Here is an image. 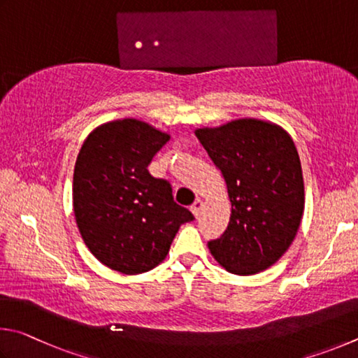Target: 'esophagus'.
Returning <instances> with one entry per match:
<instances>
[{
	"mask_svg": "<svg viewBox=\"0 0 358 358\" xmlns=\"http://www.w3.org/2000/svg\"><path fill=\"white\" fill-rule=\"evenodd\" d=\"M203 206H204V203L201 201V199H196V201L193 203V206H192V208H190L192 214L195 215V217H198L199 214H201V209H203Z\"/></svg>",
	"mask_w": 358,
	"mask_h": 358,
	"instance_id": "1",
	"label": "esophagus"
}]
</instances>
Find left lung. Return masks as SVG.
I'll use <instances>...</instances> for the list:
<instances>
[{"mask_svg": "<svg viewBox=\"0 0 358 358\" xmlns=\"http://www.w3.org/2000/svg\"><path fill=\"white\" fill-rule=\"evenodd\" d=\"M195 135L222 173L231 215L220 239L208 242L214 259L229 273L255 275L273 266L302 222V163L281 125L256 117L234 119Z\"/></svg>", "mask_w": 358, "mask_h": 358, "instance_id": "left-lung-1", "label": "left lung"}]
</instances>
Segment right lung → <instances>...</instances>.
Segmentation results:
<instances>
[{
    "mask_svg": "<svg viewBox=\"0 0 358 358\" xmlns=\"http://www.w3.org/2000/svg\"><path fill=\"white\" fill-rule=\"evenodd\" d=\"M171 135L140 119L100 124L81 146L73 169V214L90 252L125 275L148 272L166 258L190 210L171 187L148 171Z\"/></svg>",
    "mask_w": 358,
    "mask_h": 358,
    "instance_id": "1",
    "label": "right lung"
}]
</instances>
